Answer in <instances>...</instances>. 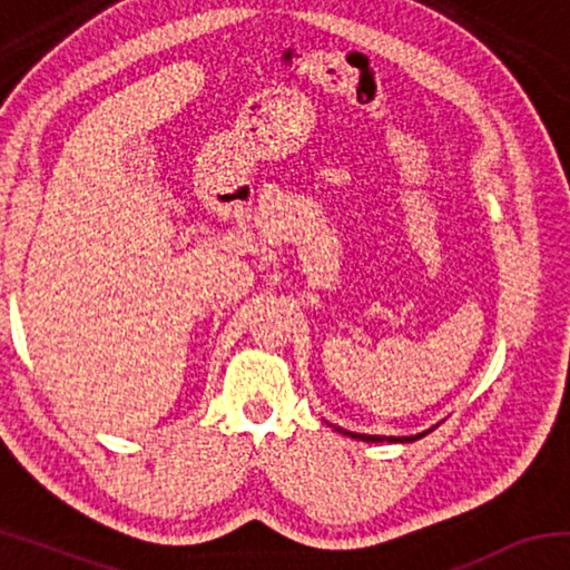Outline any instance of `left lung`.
<instances>
[{
	"label": "left lung",
	"instance_id": "1",
	"mask_svg": "<svg viewBox=\"0 0 570 570\" xmlns=\"http://www.w3.org/2000/svg\"><path fill=\"white\" fill-rule=\"evenodd\" d=\"M336 430L344 432V435L354 438V440H364V442H412V440L424 438V435H428V432H432V430H428V432H420V435H412V438H384V435H362V432H346L342 428H336Z\"/></svg>",
	"mask_w": 570,
	"mask_h": 570
}]
</instances>
